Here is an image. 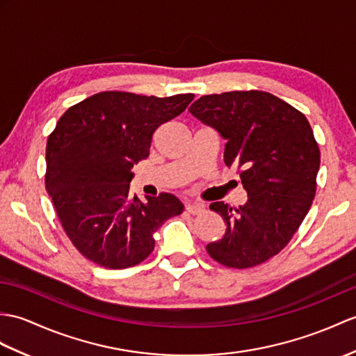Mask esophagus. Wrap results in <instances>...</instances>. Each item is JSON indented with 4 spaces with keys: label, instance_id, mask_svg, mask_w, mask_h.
Listing matches in <instances>:
<instances>
[{
    "label": "esophagus",
    "instance_id": "34e87169",
    "mask_svg": "<svg viewBox=\"0 0 356 356\" xmlns=\"http://www.w3.org/2000/svg\"><path fill=\"white\" fill-rule=\"evenodd\" d=\"M185 211L188 213H193V216H198V213H202L204 211V206L202 203H186Z\"/></svg>",
    "mask_w": 356,
    "mask_h": 356
}]
</instances>
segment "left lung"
I'll list each match as a JSON object with an SVG mask.
<instances>
[{
  "mask_svg": "<svg viewBox=\"0 0 356 356\" xmlns=\"http://www.w3.org/2000/svg\"><path fill=\"white\" fill-rule=\"evenodd\" d=\"M189 113L226 140L225 163L241 168L247 193V202L235 209L211 203L226 232L206 250L230 268L259 266L290 243L316 195L320 150L309 122L262 90L203 95Z\"/></svg>",
  "mask_w": 356,
  "mask_h": 356,
  "instance_id": "8db88e82",
  "label": "left lung"
}]
</instances>
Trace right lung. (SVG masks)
<instances>
[{"label": "right lung", "instance_id": "add662e5", "mask_svg": "<svg viewBox=\"0 0 356 356\" xmlns=\"http://www.w3.org/2000/svg\"><path fill=\"white\" fill-rule=\"evenodd\" d=\"M193 98L106 90L57 121L47 143L45 188L66 235L89 261L112 270L136 266L153 252L163 221L184 212L172 194L144 202L131 195L130 181L134 165L150 154L156 129Z\"/></svg>", "mask_w": 356, "mask_h": 356}]
</instances>
